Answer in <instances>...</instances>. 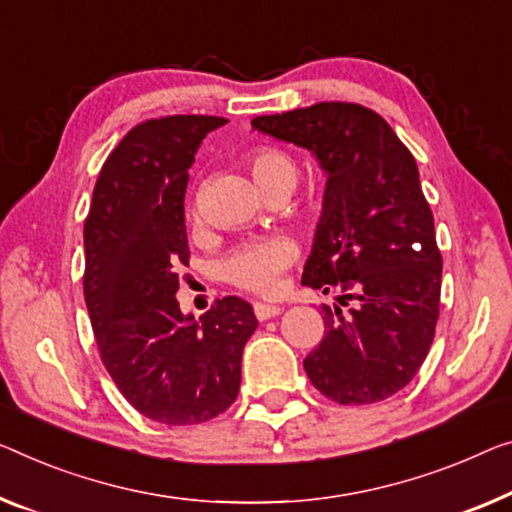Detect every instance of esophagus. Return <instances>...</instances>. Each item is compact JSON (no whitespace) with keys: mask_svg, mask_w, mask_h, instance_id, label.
Segmentation results:
<instances>
[{"mask_svg":"<svg viewBox=\"0 0 512 512\" xmlns=\"http://www.w3.org/2000/svg\"><path fill=\"white\" fill-rule=\"evenodd\" d=\"M282 312L280 305H273V303H255V317L259 322H266V319H273L278 317Z\"/></svg>","mask_w":512,"mask_h":512,"instance_id":"obj_1","label":"esophagus"}]
</instances>
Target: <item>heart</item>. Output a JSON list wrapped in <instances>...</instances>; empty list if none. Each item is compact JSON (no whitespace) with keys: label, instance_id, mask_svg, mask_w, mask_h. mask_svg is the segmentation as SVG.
<instances>
[{"label":"heart","instance_id":"heart-1","mask_svg":"<svg viewBox=\"0 0 512 512\" xmlns=\"http://www.w3.org/2000/svg\"><path fill=\"white\" fill-rule=\"evenodd\" d=\"M250 172L262 193L276 183H296V163L285 151L262 147L248 158ZM294 259V246L285 239H264L243 243L223 262V276L232 285L257 294H271L278 289L280 273Z\"/></svg>","mask_w":512,"mask_h":512}]
</instances>
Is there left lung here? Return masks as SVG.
I'll return each instance as SVG.
<instances>
[{"label": "left lung", "mask_w": 512, "mask_h": 512, "mask_svg": "<svg viewBox=\"0 0 512 512\" xmlns=\"http://www.w3.org/2000/svg\"><path fill=\"white\" fill-rule=\"evenodd\" d=\"M253 131L310 151L326 174L301 282L335 292L338 305H324V338L303 361L312 386L340 404L391 398L430 352L441 296V253L414 156L356 103L255 117Z\"/></svg>", "instance_id": "8db88e82"}]
</instances>
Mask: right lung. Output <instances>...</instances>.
Returning <instances> with one entry per match:
<instances>
[{"label": "right lung", "instance_id": "obj_1", "mask_svg": "<svg viewBox=\"0 0 512 512\" xmlns=\"http://www.w3.org/2000/svg\"><path fill=\"white\" fill-rule=\"evenodd\" d=\"M223 117L177 114L128 131L98 174L85 220V301L98 352L121 395L163 425H195L230 407L253 305L225 296L200 322L177 301L188 264V170Z\"/></svg>", "mask_w": 512, "mask_h": 512}]
</instances>
